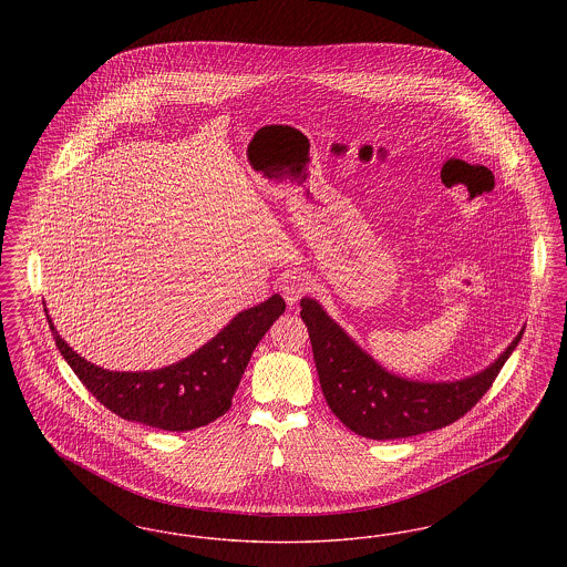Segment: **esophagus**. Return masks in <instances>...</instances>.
Wrapping results in <instances>:
<instances>
[{
  "instance_id": "1",
  "label": "esophagus",
  "mask_w": 567,
  "mask_h": 567,
  "mask_svg": "<svg viewBox=\"0 0 567 567\" xmlns=\"http://www.w3.org/2000/svg\"><path fill=\"white\" fill-rule=\"evenodd\" d=\"M308 291V278L301 274H287L280 280V293L289 306H296L299 297Z\"/></svg>"
}]
</instances>
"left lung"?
<instances>
[{
    "instance_id": "8db88e82",
    "label": "left lung",
    "mask_w": 567,
    "mask_h": 567,
    "mask_svg": "<svg viewBox=\"0 0 567 567\" xmlns=\"http://www.w3.org/2000/svg\"><path fill=\"white\" fill-rule=\"evenodd\" d=\"M299 306L327 404L351 432L370 440L410 437L455 423L485 395L525 331L472 377L414 380L382 368L315 297H301Z\"/></svg>"
}]
</instances>
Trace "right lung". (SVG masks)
<instances>
[{
    "label": "right lung",
    "instance_id": "obj_1",
    "mask_svg": "<svg viewBox=\"0 0 567 567\" xmlns=\"http://www.w3.org/2000/svg\"><path fill=\"white\" fill-rule=\"evenodd\" d=\"M285 308L282 297L271 296L238 312L189 357L146 372H112L86 361L59 336L47 308L44 312L56 349L100 404L125 421L163 432H190L229 410L250 354Z\"/></svg>",
    "mask_w": 567,
    "mask_h": 567
}]
</instances>
